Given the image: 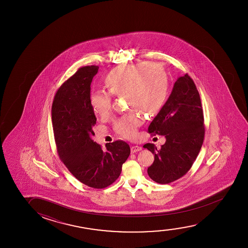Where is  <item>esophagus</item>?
<instances>
[{
    "label": "esophagus",
    "mask_w": 248,
    "mask_h": 248,
    "mask_svg": "<svg viewBox=\"0 0 248 248\" xmlns=\"http://www.w3.org/2000/svg\"><path fill=\"white\" fill-rule=\"evenodd\" d=\"M142 148L139 146H131V148H130V151H131V153H138L140 151H141Z\"/></svg>",
    "instance_id": "34e87169"
}]
</instances>
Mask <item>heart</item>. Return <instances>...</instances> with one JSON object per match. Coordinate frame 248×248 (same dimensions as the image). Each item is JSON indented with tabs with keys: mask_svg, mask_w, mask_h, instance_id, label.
I'll return each mask as SVG.
<instances>
[{
	"mask_svg": "<svg viewBox=\"0 0 248 248\" xmlns=\"http://www.w3.org/2000/svg\"><path fill=\"white\" fill-rule=\"evenodd\" d=\"M104 84L108 92H93L90 96L92 111L101 119L108 118L112 112V95L124 96L128 108L153 116L162 109L170 92L166 71L147 62L116 67L106 75ZM137 111L133 110L116 120L113 128L119 136L136 137L142 124L141 115Z\"/></svg>",
	"mask_w": 248,
	"mask_h": 248,
	"instance_id": "b5f03b06",
	"label": "heart"
}]
</instances>
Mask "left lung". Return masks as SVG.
<instances>
[{
    "label": "left lung",
    "mask_w": 248,
    "mask_h": 248,
    "mask_svg": "<svg viewBox=\"0 0 248 248\" xmlns=\"http://www.w3.org/2000/svg\"><path fill=\"white\" fill-rule=\"evenodd\" d=\"M148 132L166 138L159 149L151 143L143 146L154 154V162L147 169L150 178L156 183L169 184L184 176L197 158L205 135L200 95L187 74L174 83Z\"/></svg>",
    "instance_id": "obj_1"
}]
</instances>
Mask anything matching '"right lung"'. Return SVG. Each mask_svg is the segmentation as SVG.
I'll list each match as a JSON object with an SVG mask.
<instances>
[{
    "label": "right lung",
    "instance_id": "right-lung-1",
    "mask_svg": "<svg viewBox=\"0 0 248 248\" xmlns=\"http://www.w3.org/2000/svg\"><path fill=\"white\" fill-rule=\"evenodd\" d=\"M98 68H78L60 86L52 102L51 121L62 162L81 183L102 189L119 178L130 148L119 140L107 143L103 151L92 140L96 118L90 104L91 84Z\"/></svg>",
    "mask_w": 248,
    "mask_h": 248
}]
</instances>
